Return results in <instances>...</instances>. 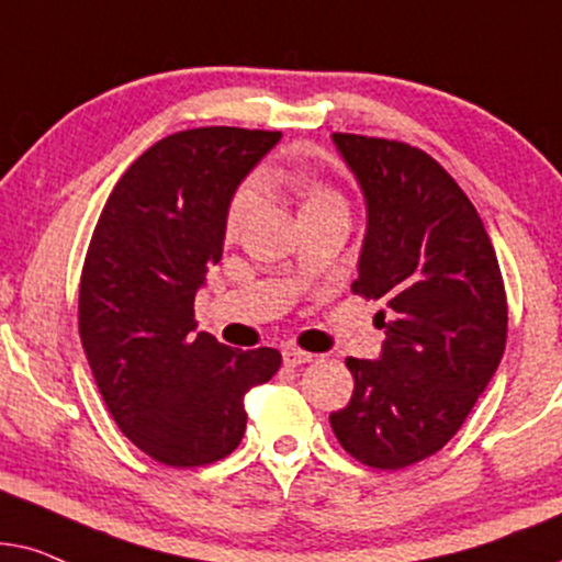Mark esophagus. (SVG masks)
I'll return each instance as SVG.
<instances>
[{"label": "esophagus", "mask_w": 562, "mask_h": 562, "mask_svg": "<svg viewBox=\"0 0 562 562\" xmlns=\"http://www.w3.org/2000/svg\"><path fill=\"white\" fill-rule=\"evenodd\" d=\"M282 359H285L288 368H301V364L313 362L316 355H311V351H303V349H285L282 351Z\"/></svg>", "instance_id": "1"}]
</instances>
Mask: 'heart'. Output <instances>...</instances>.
<instances>
[{
	"mask_svg": "<svg viewBox=\"0 0 562 562\" xmlns=\"http://www.w3.org/2000/svg\"><path fill=\"white\" fill-rule=\"evenodd\" d=\"M274 184L285 187L290 192V198L295 200L297 205V215H311L318 211H326V207H344V200L339 198V192L334 187H328L324 179L316 175H308V171H274L272 177ZM254 207V194L251 190H238L231 200L228 211H226V234L234 236L244 228V223L249 221Z\"/></svg>",
	"mask_w": 562,
	"mask_h": 562,
	"instance_id": "obj_1",
	"label": "heart"
}]
</instances>
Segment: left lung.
Here are the masks:
<instances>
[{"instance_id":"left-lung-1","label":"left lung","mask_w":562,"mask_h":562,"mask_svg":"<svg viewBox=\"0 0 562 562\" xmlns=\"http://www.w3.org/2000/svg\"><path fill=\"white\" fill-rule=\"evenodd\" d=\"M368 200L351 293L380 301V359L347 357L349 403L331 414L362 465L401 470L439 452L491 383L506 347L501 267L475 205L422 148L334 133Z\"/></svg>"}]
</instances>
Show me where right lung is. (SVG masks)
<instances>
[{
	"mask_svg": "<svg viewBox=\"0 0 562 562\" xmlns=\"http://www.w3.org/2000/svg\"><path fill=\"white\" fill-rule=\"evenodd\" d=\"M280 131L231 125L156 140L112 187L79 282V336L120 431L169 468L218 462L241 442L244 395L280 370L272 347L194 334V293L218 265L226 211Z\"/></svg>",
	"mask_w": 562,
	"mask_h": 562,
	"instance_id": "1",
	"label": "right lung"
}]
</instances>
